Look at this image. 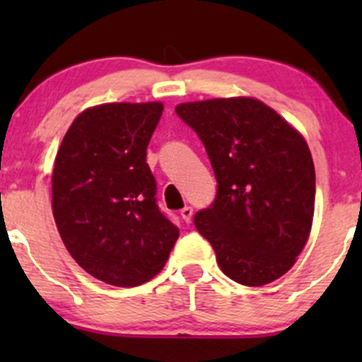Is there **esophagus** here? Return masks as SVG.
<instances>
[{
	"mask_svg": "<svg viewBox=\"0 0 362 362\" xmlns=\"http://www.w3.org/2000/svg\"><path fill=\"white\" fill-rule=\"evenodd\" d=\"M180 215H182V218H184L185 224H189V222H191V218H192V206H184V208H182Z\"/></svg>",
	"mask_w": 362,
	"mask_h": 362,
	"instance_id": "34e87169",
	"label": "esophagus"
}]
</instances>
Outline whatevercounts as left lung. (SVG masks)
<instances>
[{
  "instance_id": "1",
  "label": "left lung",
  "mask_w": 362,
  "mask_h": 362,
  "mask_svg": "<svg viewBox=\"0 0 362 362\" xmlns=\"http://www.w3.org/2000/svg\"><path fill=\"white\" fill-rule=\"evenodd\" d=\"M175 112L203 141L217 178V196L194 224L222 272L249 287L286 275L308 242L315 206L305 138L254 98L192 101Z\"/></svg>"
}]
</instances>
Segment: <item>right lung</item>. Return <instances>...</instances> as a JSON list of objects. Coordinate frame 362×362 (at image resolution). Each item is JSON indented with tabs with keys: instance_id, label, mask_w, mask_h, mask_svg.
Returning a JSON list of instances; mask_svg holds the SVG:
<instances>
[{
	"instance_id": "1",
	"label": "right lung",
	"mask_w": 362,
	"mask_h": 362,
	"mask_svg": "<svg viewBox=\"0 0 362 362\" xmlns=\"http://www.w3.org/2000/svg\"><path fill=\"white\" fill-rule=\"evenodd\" d=\"M163 103L87 108L63 138L52 211L71 257L94 279L136 287L164 268L178 228L159 210L147 147Z\"/></svg>"
}]
</instances>
